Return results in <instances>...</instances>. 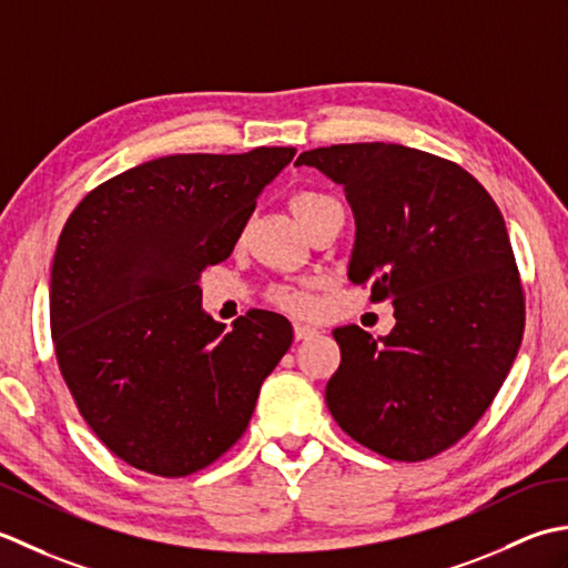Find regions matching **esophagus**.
Returning a JSON list of instances; mask_svg holds the SVG:
<instances>
[{
	"label": "esophagus",
	"instance_id": "esophagus-1",
	"mask_svg": "<svg viewBox=\"0 0 568 568\" xmlns=\"http://www.w3.org/2000/svg\"><path fill=\"white\" fill-rule=\"evenodd\" d=\"M318 331L314 328V326H306V323H294V335H296V341H308V338H314Z\"/></svg>",
	"mask_w": 568,
	"mask_h": 568
}]
</instances>
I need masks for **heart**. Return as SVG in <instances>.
Wrapping results in <instances>:
<instances>
[{"mask_svg":"<svg viewBox=\"0 0 568 568\" xmlns=\"http://www.w3.org/2000/svg\"><path fill=\"white\" fill-rule=\"evenodd\" d=\"M292 207L296 217L301 220V225L306 230L316 223L321 215H326L333 207H341V203L331 199L328 193H321L314 189H301L292 195ZM274 304L288 311V314H308L314 308V296H311L308 288L304 286H276L272 292Z\"/></svg>","mask_w":568,"mask_h":568,"instance_id":"b5f03b06","label":"heart"}]
</instances>
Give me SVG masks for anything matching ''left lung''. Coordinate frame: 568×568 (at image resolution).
I'll use <instances>...</instances> for the list:
<instances>
[{
  "label": "left lung",
  "instance_id": "8db88e82",
  "mask_svg": "<svg viewBox=\"0 0 568 568\" xmlns=\"http://www.w3.org/2000/svg\"><path fill=\"white\" fill-rule=\"evenodd\" d=\"M296 164L343 186L357 225L351 282L397 318L379 341L333 331V419L385 458H434L478 424L523 343L525 288L500 207L466 169L402 144L321 146Z\"/></svg>",
  "mask_w": 568,
  "mask_h": 568
}]
</instances>
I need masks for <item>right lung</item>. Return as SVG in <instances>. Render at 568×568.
I'll return each mask as SVG.
<instances>
[{"label":"right lung","mask_w":568,"mask_h":568,"mask_svg":"<svg viewBox=\"0 0 568 568\" xmlns=\"http://www.w3.org/2000/svg\"><path fill=\"white\" fill-rule=\"evenodd\" d=\"M294 146L171 154L92 189L51 267V338L75 407L110 454L161 478L217 460L245 434L292 323L252 308L225 333L201 272L233 254Z\"/></svg>","instance_id":"1"}]
</instances>
